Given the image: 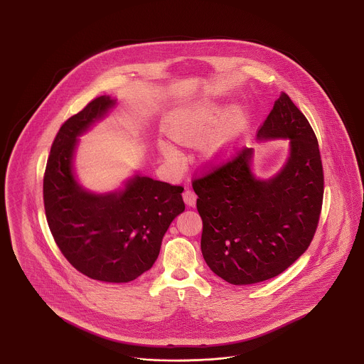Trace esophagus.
<instances>
[{
  "instance_id": "obj_1",
  "label": "esophagus",
  "mask_w": 364,
  "mask_h": 364,
  "mask_svg": "<svg viewBox=\"0 0 364 364\" xmlns=\"http://www.w3.org/2000/svg\"><path fill=\"white\" fill-rule=\"evenodd\" d=\"M183 199H184V202H186L187 206L192 208V206H195V203H196V193L188 188V190L184 191Z\"/></svg>"
}]
</instances>
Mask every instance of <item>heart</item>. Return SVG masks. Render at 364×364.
Instances as JSON below:
<instances>
[{
    "instance_id": "1",
    "label": "heart",
    "mask_w": 364,
    "mask_h": 364,
    "mask_svg": "<svg viewBox=\"0 0 364 364\" xmlns=\"http://www.w3.org/2000/svg\"><path fill=\"white\" fill-rule=\"evenodd\" d=\"M223 112L221 105L199 101L176 110L165 122L164 131L176 143L187 144L206 135L214 127L205 143V151L211 159H226L242 141L248 128V114L242 106L236 105L226 112L220 123ZM159 150L166 159L176 158L173 147L166 141L159 143Z\"/></svg>"
}]
</instances>
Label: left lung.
<instances>
[{
  "label": "left lung",
  "instance_id": "1",
  "mask_svg": "<svg viewBox=\"0 0 364 364\" xmlns=\"http://www.w3.org/2000/svg\"><path fill=\"white\" fill-rule=\"evenodd\" d=\"M259 141L289 140L279 172L259 178L254 150L192 183L203 221L200 248L226 282L250 285L276 277L309 248L323 199L318 140L306 116L281 92L258 131Z\"/></svg>",
  "mask_w": 364,
  "mask_h": 364
}]
</instances>
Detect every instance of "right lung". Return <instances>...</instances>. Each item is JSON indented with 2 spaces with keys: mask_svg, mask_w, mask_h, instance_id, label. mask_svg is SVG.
<instances>
[{
  "mask_svg": "<svg viewBox=\"0 0 364 364\" xmlns=\"http://www.w3.org/2000/svg\"><path fill=\"white\" fill-rule=\"evenodd\" d=\"M117 100L102 95L72 116L54 139L43 177L46 220L63 255L102 282H129L150 270L164 235L184 211L180 186L136 172L124 187L91 192L76 178L79 138L107 116Z\"/></svg>",
  "mask_w": 364,
  "mask_h": 364,
  "instance_id": "right-lung-1",
  "label": "right lung"
}]
</instances>
